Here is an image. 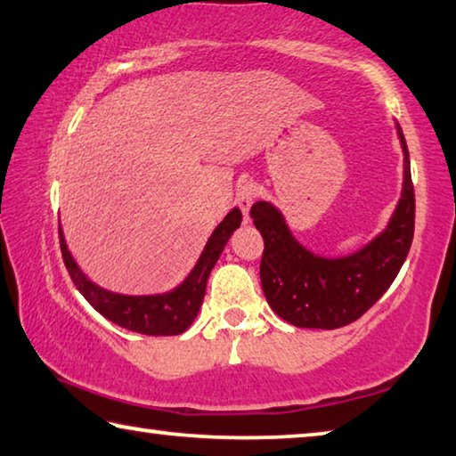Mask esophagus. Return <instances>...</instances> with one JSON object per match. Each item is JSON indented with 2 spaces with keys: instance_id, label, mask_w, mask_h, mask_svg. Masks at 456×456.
<instances>
[{
  "instance_id": "obj_1",
  "label": "esophagus",
  "mask_w": 456,
  "mask_h": 456,
  "mask_svg": "<svg viewBox=\"0 0 456 456\" xmlns=\"http://www.w3.org/2000/svg\"><path fill=\"white\" fill-rule=\"evenodd\" d=\"M256 200V186L251 183H243L237 186V205L243 211V215L248 216L249 215V208L254 205Z\"/></svg>"
}]
</instances>
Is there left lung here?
<instances>
[{"instance_id": "left-lung-1", "label": "left lung", "mask_w": 456, "mask_h": 456, "mask_svg": "<svg viewBox=\"0 0 456 456\" xmlns=\"http://www.w3.org/2000/svg\"><path fill=\"white\" fill-rule=\"evenodd\" d=\"M403 154L400 200L384 231L349 256L327 257L306 249L272 202L257 200L251 219L265 249L259 278L267 305L280 319L300 329H338L365 314L392 286L414 237V186L400 124Z\"/></svg>"}]
</instances>
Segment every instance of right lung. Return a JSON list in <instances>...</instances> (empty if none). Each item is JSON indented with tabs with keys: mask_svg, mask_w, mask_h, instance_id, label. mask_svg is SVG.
<instances>
[{
	"mask_svg": "<svg viewBox=\"0 0 456 456\" xmlns=\"http://www.w3.org/2000/svg\"><path fill=\"white\" fill-rule=\"evenodd\" d=\"M241 219L243 215L240 208H231L225 219L215 227L211 237H208L205 249H202V254L189 272V276L180 281L176 288H172V290L162 294H119L95 284V281L78 267L75 257H72L69 245L64 241L62 227H59L61 251L64 265H67L77 290L81 292L86 302H89L99 314H103L107 321L115 322L121 329L140 332V335H180V332H184L191 327L192 321L197 319L202 298H205L208 273H211L215 267L216 259L221 257L229 237L241 225Z\"/></svg>",
	"mask_w": 456,
	"mask_h": 456,
	"instance_id": "1",
	"label": "right lung"
}]
</instances>
